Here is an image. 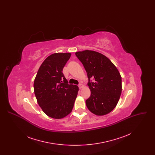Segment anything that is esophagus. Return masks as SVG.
<instances>
[{
    "instance_id": "esophagus-1",
    "label": "esophagus",
    "mask_w": 155,
    "mask_h": 155,
    "mask_svg": "<svg viewBox=\"0 0 155 155\" xmlns=\"http://www.w3.org/2000/svg\"><path fill=\"white\" fill-rule=\"evenodd\" d=\"M78 87H79V88L81 89H82L84 87V85H82V84H80Z\"/></svg>"
}]
</instances>
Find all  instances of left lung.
Wrapping results in <instances>:
<instances>
[{
  "instance_id": "left-lung-1",
  "label": "left lung",
  "mask_w": 155,
  "mask_h": 155,
  "mask_svg": "<svg viewBox=\"0 0 155 155\" xmlns=\"http://www.w3.org/2000/svg\"><path fill=\"white\" fill-rule=\"evenodd\" d=\"M89 79L91 96L86 100L89 110L96 116L109 113L116 106L122 91L121 77L110 60L99 52L85 50L75 53ZM94 80L90 82V78Z\"/></svg>"
}]
</instances>
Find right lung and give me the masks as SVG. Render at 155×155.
Here are the masks:
<instances>
[{
  "label": "right lung",
  "instance_id": "1",
  "mask_svg": "<svg viewBox=\"0 0 155 155\" xmlns=\"http://www.w3.org/2000/svg\"><path fill=\"white\" fill-rule=\"evenodd\" d=\"M71 54L55 53L49 56L39 67L34 82L37 102L53 118H64L72 111L79 90L78 86L67 84L62 72Z\"/></svg>",
  "mask_w": 155,
  "mask_h": 155
}]
</instances>
